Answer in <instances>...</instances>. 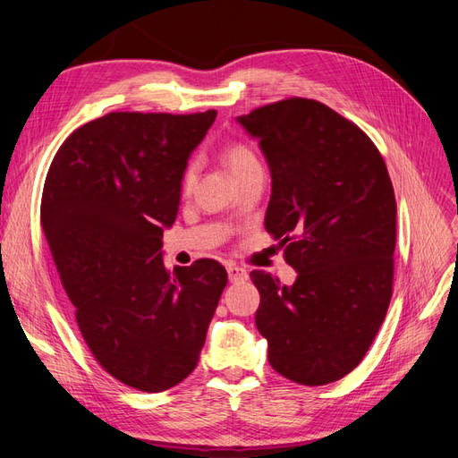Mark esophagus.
<instances>
[{"instance_id": "34e87169", "label": "esophagus", "mask_w": 458, "mask_h": 458, "mask_svg": "<svg viewBox=\"0 0 458 458\" xmlns=\"http://www.w3.org/2000/svg\"><path fill=\"white\" fill-rule=\"evenodd\" d=\"M227 275H229V281H231V283H241V281H246V279H248L246 269H242V267H239V266H229V267H227Z\"/></svg>"}]
</instances>
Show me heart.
<instances>
[{
	"instance_id": "heart-1",
	"label": "heart",
	"mask_w": 458,
	"mask_h": 458,
	"mask_svg": "<svg viewBox=\"0 0 458 458\" xmlns=\"http://www.w3.org/2000/svg\"><path fill=\"white\" fill-rule=\"evenodd\" d=\"M224 160H225L227 168H229L233 177H239L241 174L259 165L254 152L242 143L229 145L224 152ZM195 177H197V168L192 164H189L185 172H183V177H182V192H183V195H189V192H191L192 185H195Z\"/></svg>"
}]
</instances>
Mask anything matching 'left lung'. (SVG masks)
Listing matches in <instances>:
<instances>
[{"instance_id":"obj_1","label":"left lung","mask_w":458,"mask_h":458,"mask_svg":"<svg viewBox=\"0 0 458 458\" xmlns=\"http://www.w3.org/2000/svg\"><path fill=\"white\" fill-rule=\"evenodd\" d=\"M237 122L267 160L266 229L298 273L293 286L250 273L269 363L303 386L336 382L361 363L392 300V179L367 133L318 101L293 97Z\"/></svg>"}]
</instances>
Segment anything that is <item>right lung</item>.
Listing matches in <instances>:
<instances>
[{
    "label": "right lung",
    "instance_id": "right-lung-1",
    "mask_svg": "<svg viewBox=\"0 0 458 458\" xmlns=\"http://www.w3.org/2000/svg\"><path fill=\"white\" fill-rule=\"evenodd\" d=\"M216 110L108 113L61 145L41 195L55 266L89 352L140 392L170 390L195 370L227 271L214 259L165 269L182 177Z\"/></svg>",
    "mask_w": 458,
    "mask_h": 458
}]
</instances>
